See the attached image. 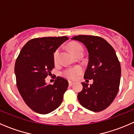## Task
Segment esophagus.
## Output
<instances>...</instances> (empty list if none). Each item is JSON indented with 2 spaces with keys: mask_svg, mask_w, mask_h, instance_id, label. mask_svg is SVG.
I'll use <instances>...</instances> for the list:
<instances>
[{
  "mask_svg": "<svg viewBox=\"0 0 134 134\" xmlns=\"http://www.w3.org/2000/svg\"><path fill=\"white\" fill-rule=\"evenodd\" d=\"M68 83H69V85H70V86H72V85L74 84V82H72V81H68Z\"/></svg>",
  "mask_w": 134,
  "mask_h": 134,
  "instance_id": "34e87169",
  "label": "esophagus"
}]
</instances>
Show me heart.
I'll return each mask as SVG.
<instances>
[{
	"mask_svg": "<svg viewBox=\"0 0 134 134\" xmlns=\"http://www.w3.org/2000/svg\"><path fill=\"white\" fill-rule=\"evenodd\" d=\"M68 48H69L70 51L74 55H76L80 51H83V47L81 46V44L77 43V42H72V43H70L68 44ZM58 53H59L58 49H57V50H56L54 51V54H53V60H54V61L57 60ZM81 72V67H80V66H76V67L69 68V69L65 70L64 72V75L66 77H68V78L70 79V80H75V79L77 78V76H79V74Z\"/></svg>",
	"mask_w": 134,
	"mask_h": 134,
	"instance_id": "heart-1",
	"label": "heart"
}]
</instances>
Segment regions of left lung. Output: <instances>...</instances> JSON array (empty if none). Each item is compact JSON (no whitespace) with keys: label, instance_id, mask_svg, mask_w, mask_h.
I'll return each instance as SVG.
<instances>
[{"label":"left lung","instance_id":"left-lung-1","mask_svg":"<svg viewBox=\"0 0 134 134\" xmlns=\"http://www.w3.org/2000/svg\"><path fill=\"white\" fill-rule=\"evenodd\" d=\"M72 39L87 48L89 62L84 79L93 80L90 85L81 83L83 90L77 94L79 102L91 111H102L113 103L119 89L121 67L115 51L100 37L80 35Z\"/></svg>","mask_w":134,"mask_h":134}]
</instances>
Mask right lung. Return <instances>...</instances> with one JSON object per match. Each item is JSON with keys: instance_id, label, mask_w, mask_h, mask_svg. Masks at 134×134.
Returning a JSON list of instances; mask_svg holds the SVG:
<instances>
[{"instance_id": "add662e5", "label": "right lung", "mask_w": 134, "mask_h": 134, "mask_svg": "<svg viewBox=\"0 0 134 134\" xmlns=\"http://www.w3.org/2000/svg\"><path fill=\"white\" fill-rule=\"evenodd\" d=\"M68 37L35 38L23 47L15 63L16 84L21 97L31 110L46 114L62 103L68 81L58 76L53 85L45 78L54 67L53 54Z\"/></svg>"}]
</instances>
